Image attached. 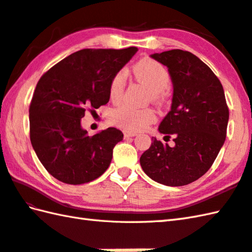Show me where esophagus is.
I'll return each instance as SVG.
<instances>
[{
  "label": "esophagus",
  "mask_w": 252,
  "mask_h": 252,
  "mask_svg": "<svg viewBox=\"0 0 252 252\" xmlns=\"http://www.w3.org/2000/svg\"><path fill=\"white\" fill-rule=\"evenodd\" d=\"M123 135H125L126 138H127V137H133V136L136 135V133H135V132H132V131L126 130V131H123Z\"/></svg>",
  "instance_id": "34e87169"
}]
</instances>
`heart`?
I'll list each match as a JSON object with an SVG mask.
<instances>
[{
	"mask_svg": "<svg viewBox=\"0 0 252 252\" xmlns=\"http://www.w3.org/2000/svg\"><path fill=\"white\" fill-rule=\"evenodd\" d=\"M135 77L145 83L151 89V97L153 100H159L162 97L163 91L170 87V73L162 63L152 60L143 58L133 67ZM126 87V72L121 70L111 78L109 83V97L111 100H120ZM156 119L155 111L151 108H136L130 105L123 104L116 107L110 112L112 123L123 129L138 131L151 125Z\"/></svg>",
	"mask_w": 252,
	"mask_h": 252,
	"instance_id": "b5f03b06",
	"label": "heart"
}]
</instances>
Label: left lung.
Returning <instances> with one entry per match:
<instances>
[{"label": "left lung", "mask_w": 252, "mask_h": 252, "mask_svg": "<svg viewBox=\"0 0 252 252\" xmlns=\"http://www.w3.org/2000/svg\"><path fill=\"white\" fill-rule=\"evenodd\" d=\"M152 57L168 67L173 82L171 110L159 126L174 147L153 138L141 156L149 178L168 186H183L211 168L226 137L228 107L220 80L190 52L171 50Z\"/></svg>", "instance_id": "8db88e82"}]
</instances>
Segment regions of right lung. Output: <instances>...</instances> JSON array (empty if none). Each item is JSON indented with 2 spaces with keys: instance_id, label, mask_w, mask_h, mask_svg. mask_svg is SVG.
I'll list each match as a JSON object with an SVG mask.
<instances>
[{
  "instance_id": "right-lung-1",
  "label": "right lung",
  "mask_w": 252,
  "mask_h": 252,
  "mask_svg": "<svg viewBox=\"0 0 252 252\" xmlns=\"http://www.w3.org/2000/svg\"><path fill=\"white\" fill-rule=\"evenodd\" d=\"M137 47L84 49L57 63L37 82L29 107L30 141L41 163L66 184H84L108 169L123 134L108 127L89 136L81 127L87 109L109 101L111 78Z\"/></svg>"
}]
</instances>
